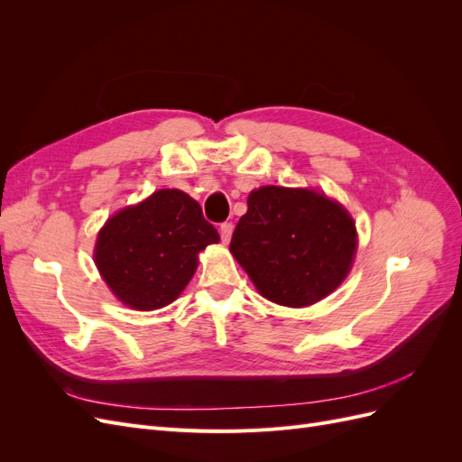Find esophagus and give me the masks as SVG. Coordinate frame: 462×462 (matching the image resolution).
<instances>
[{
  "mask_svg": "<svg viewBox=\"0 0 462 462\" xmlns=\"http://www.w3.org/2000/svg\"><path fill=\"white\" fill-rule=\"evenodd\" d=\"M219 235H221V243L227 245L231 241V235H233V223H229V221L221 223V226H219Z\"/></svg>",
  "mask_w": 462,
  "mask_h": 462,
  "instance_id": "1",
  "label": "esophagus"
}]
</instances>
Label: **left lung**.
<instances>
[{
    "label": "left lung",
    "mask_w": 462,
    "mask_h": 462,
    "mask_svg": "<svg viewBox=\"0 0 462 462\" xmlns=\"http://www.w3.org/2000/svg\"><path fill=\"white\" fill-rule=\"evenodd\" d=\"M229 245L260 295L291 309L310 306L337 289L356 253V226L346 209L310 189L260 187Z\"/></svg>",
    "instance_id": "1"
}]
</instances>
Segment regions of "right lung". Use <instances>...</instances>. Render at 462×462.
<instances>
[{"instance_id":"add662e5","label":"right lung","mask_w":462,"mask_h":462,"mask_svg":"<svg viewBox=\"0 0 462 462\" xmlns=\"http://www.w3.org/2000/svg\"><path fill=\"white\" fill-rule=\"evenodd\" d=\"M216 243L219 233L204 219L200 204L183 190L162 189L106 221L94 262L123 304L158 310L183 292L199 268V254Z\"/></svg>"}]
</instances>
